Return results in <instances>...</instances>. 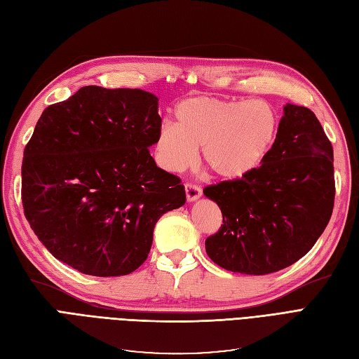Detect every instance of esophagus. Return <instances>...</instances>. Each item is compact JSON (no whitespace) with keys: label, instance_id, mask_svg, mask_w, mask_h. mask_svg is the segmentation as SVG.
Wrapping results in <instances>:
<instances>
[{"label":"esophagus","instance_id":"esophagus-1","mask_svg":"<svg viewBox=\"0 0 359 359\" xmlns=\"http://www.w3.org/2000/svg\"><path fill=\"white\" fill-rule=\"evenodd\" d=\"M186 196H187L189 202H193V201H196L202 196V190H201L199 186H196V184L187 182L186 184Z\"/></svg>","mask_w":359,"mask_h":359}]
</instances>
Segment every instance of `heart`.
I'll return each instance as SVG.
<instances>
[{
	"mask_svg": "<svg viewBox=\"0 0 359 359\" xmlns=\"http://www.w3.org/2000/svg\"><path fill=\"white\" fill-rule=\"evenodd\" d=\"M177 124L165 121L154 142L157 165L178 173L202 157L217 177L240 180L266 156L277 133L273 107L264 102L226 100L198 95L175 109Z\"/></svg>",
	"mask_w": 359,
	"mask_h": 359,
	"instance_id": "b5f03b06",
	"label": "heart"
}]
</instances>
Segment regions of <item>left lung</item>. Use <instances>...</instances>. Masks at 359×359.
<instances>
[{"instance_id":"left-lung-1","label":"left lung","mask_w":359,"mask_h":359,"mask_svg":"<svg viewBox=\"0 0 359 359\" xmlns=\"http://www.w3.org/2000/svg\"><path fill=\"white\" fill-rule=\"evenodd\" d=\"M262 165L203 194L222 210L219 232L206 238L214 264L265 276L306 256L327 227L335 196L330 139L309 107L287 103Z\"/></svg>"}]
</instances>
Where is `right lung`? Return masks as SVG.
I'll use <instances>...</instances> for the list:
<instances>
[{
    "instance_id": "obj_1",
    "label": "right lung",
    "mask_w": 359,
    "mask_h": 359,
    "mask_svg": "<svg viewBox=\"0 0 359 359\" xmlns=\"http://www.w3.org/2000/svg\"><path fill=\"white\" fill-rule=\"evenodd\" d=\"M161 118L144 90L83 86L50 104L22 161L27 220L53 257L82 274L142 265L160 217L186 203L181 180L149 154Z\"/></svg>"
}]
</instances>
